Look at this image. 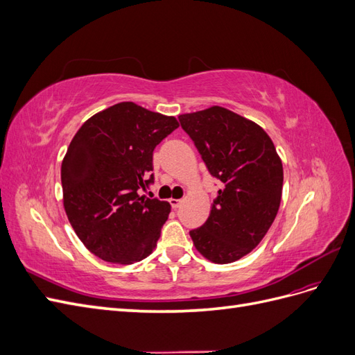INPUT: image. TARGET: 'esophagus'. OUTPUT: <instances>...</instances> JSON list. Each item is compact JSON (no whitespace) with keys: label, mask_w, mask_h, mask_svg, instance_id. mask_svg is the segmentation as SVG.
<instances>
[{"label":"esophagus","mask_w":355,"mask_h":355,"mask_svg":"<svg viewBox=\"0 0 355 355\" xmlns=\"http://www.w3.org/2000/svg\"><path fill=\"white\" fill-rule=\"evenodd\" d=\"M182 201H184V200H179V198H170V200H168V202H170V206H171V207H173L175 210L180 207V204H182Z\"/></svg>","instance_id":"1"}]
</instances>
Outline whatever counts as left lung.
I'll return each mask as SVG.
<instances>
[{
    "label": "left lung",
    "instance_id": "1",
    "mask_svg": "<svg viewBox=\"0 0 355 355\" xmlns=\"http://www.w3.org/2000/svg\"><path fill=\"white\" fill-rule=\"evenodd\" d=\"M179 121L220 180L210 216L189 231L196 249L214 263L250 253L272 225L282 201L283 164L261 125L222 106L182 114Z\"/></svg>",
    "mask_w": 355,
    "mask_h": 355
}]
</instances>
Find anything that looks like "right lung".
I'll return each mask as SVG.
<instances>
[{
    "mask_svg": "<svg viewBox=\"0 0 355 355\" xmlns=\"http://www.w3.org/2000/svg\"><path fill=\"white\" fill-rule=\"evenodd\" d=\"M175 116L121 102L89 118L62 161L63 206L75 234L101 259L128 265L151 253L170 204L139 196L154 182L153 153Z\"/></svg>",
    "mask_w": 355,
    "mask_h": 355,
    "instance_id": "1",
    "label": "right lung"
}]
</instances>
